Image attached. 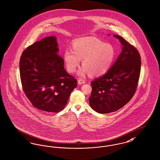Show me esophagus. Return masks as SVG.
I'll use <instances>...</instances> for the list:
<instances>
[{
	"label": "esophagus",
	"instance_id": "1",
	"mask_svg": "<svg viewBox=\"0 0 160 160\" xmlns=\"http://www.w3.org/2000/svg\"><path fill=\"white\" fill-rule=\"evenodd\" d=\"M85 80H83V79H82V78H78V83L79 84V85H82V84H84L85 83Z\"/></svg>",
	"mask_w": 160,
	"mask_h": 160
}]
</instances>
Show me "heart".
I'll use <instances>...</instances> for the list:
<instances>
[{
    "label": "heart",
    "instance_id": "heart-1",
    "mask_svg": "<svg viewBox=\"0 0 160 160\" xmlns=\"http://www.w3.org/2000/svg\"><path fill=\"white\" fill-rule=\"evenodd\" d=\"M116 56L112 45L104 43L97 38H80L72 43V49H66L63 52V60L67 70L74 72L82 59L83 67L79 75L89 74L98 77L106 74L112 65Z\"/></svg>",
    "mask_w": 160,
    "mask_h": 160
}]
</instances>
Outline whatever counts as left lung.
Listing matches in <instances>:
<instances>
[{"instance_id": "left-lung-1", "label": "left lung", "mask_w": 160, "mask_h": 160, "mask_svg": "<svg viewBox=\"0 0 160 160\" xmlns=\"http://www.w3.org/2000/svg\"><path fill=\"white\" fill-rule=\"evenodd\" d=\"M113 36L120 40L122 52L104 75L91 83L89 104L100 113L117 111L128 103L135 94L140 74L141 57L138 50L122 37Z\"/></svg>"}]
</instances>
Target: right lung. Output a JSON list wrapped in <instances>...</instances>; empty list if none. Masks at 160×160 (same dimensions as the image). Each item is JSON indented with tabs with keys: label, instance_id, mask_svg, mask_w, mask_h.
I'll return each instance as SVG.
<instances>
[{
	"label": "right lung",
	"instance_id": "right-lung-1",
	"mask_svg": "<svg viewBox=\"0 0 160 160\" xmlns=\"http://www.w3.org/2000/svg\"><path fill=\"white\" fill-rule=\"evenodd\" d=\"M58 45L55 36L44 38L27 48L19 63L25 94L35 108L47 112L63 109L77 85L64 68Z\"/></svg>",
	"mask_w": 160,
	"mask_h": 160
}]
</instances>
